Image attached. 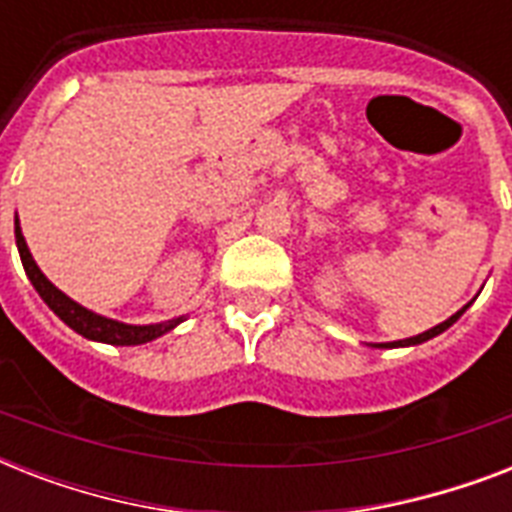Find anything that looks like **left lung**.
I'll list each match as a JSON object with an SVG mask.
<instances>
[{
	"instance_id": "obj_1",
	"label": "left lung",
	"mask_w": 512,
	"mask_h": 512,
	"mask_svg": "<svg viewBox=\"0 0 512 512\" xmlns=\"http://www.w3.org/2000/svg\"><path fill=\"white\" fill-rule=\"evenodd\" d=\"M465 308H468V305H465ZM465 308H462V311L454 313V316H449V319H446L444 324H438V327L428 329V332H422V335L406 337V340H396V342H382L380 348H404V345H420V342H425V340H430V337H436V335H441V332H446V329L452 327L454 321L460 319L462 313H465Z\"/></svg>"
}]
</instances>
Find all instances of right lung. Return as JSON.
I'll list each match as a JSON object with an SVG mask.
<instances>
[{
    "label": "right lung",
    "mask_w": 512,
    "mask_h": 512,
    "mask_svg": "<svg viewBox=\"0 0 512 512\" xmlns=\"http://www.w3.org/2000/svg\"><path fill=\"white\" fill-rule=\"evenodd\" d=\"M15 244H18L20 252V263L26 268V276L31 279L34 289L39 292L44 303L50 305V311L55 316H60V321H66L68 327L79 332L87 340H98V342H108V345H143V342H151L156 337L167 335L170 329H175L177 324L183 319H172L164 321V324H148V327H132V324H122V321L106 319V316H98V313L87 311L79 303H74L71 297H66L60 292L55 284H52L42 271H39V265L34 263V257L28 252L26 239H23V233H20V225L15 220Z\"/></svg>",
    "instance_id": "right-lung-1"
}]
</instances>
